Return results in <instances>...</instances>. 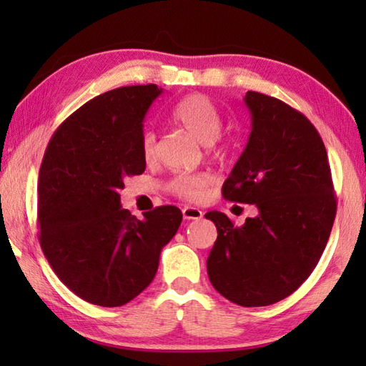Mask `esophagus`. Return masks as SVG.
Returning <instances> with one entry per match:
<instances>
[{
    "mask_svg": "<svg viewBox=\"0 0 366 366\" xmlns=\"http://www.w3.org/2000/svg\"><path fill=\"white\" fill-rule=\"evenodd\" d=\"M182 214H184V219H200L203 216V212L194 207H184Z\"/></svg>",
    "mask_w": 366,
    "mask_h": 366,
    "instance_id": "1",
    "label": "esophagus"
}]
</instances>
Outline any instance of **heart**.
Here are the masks:
<instances>
[{"instance_id":"obj_1","label":"heart","mask_w":366,"mask_h":366,"mask_svg":"<svg viewBox=\"0 0 366 366\" xmlns=\"http://www.w3.org/2000/svg\"><path fill=\"white\" fill-rule=\"evenodd\" d=\"M171 119L177 126L185 129L192 137L200 144L208 145V150L214 154H221L222 148L216 147V139L221 134L222 121L214 108V104L203 95H187L171 111ZM142 157L147 163L157 159V135L148 131L142 137ZM213 184V176L209 172H189L171 179L169 190L179 198L189 202H202L205 198L209 185Z\"/></svg>"}]
</instances>
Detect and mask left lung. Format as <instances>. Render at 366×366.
Segmentation results:
<instances>
[{
  "label": "left lung",
  "mask_w": 366,
  "mask_h": 366,
  "mask_svg": "<svg viewBox=\"0 0 366 366\" xmlns=\"http://www.w3.org/2000/svg\"><path fill=\"white\" fill-rule=\"evenodd\" d=\"M252 132L222 184L229 202L258 208L234 226L224 213L205 214L218 229L207 259L213 287L240 307H264L299 289L318 264L336 218L323 140L300 111L247 92Z\"/></svg>",
  "instance_id": "obj_1"
}]
</instances>
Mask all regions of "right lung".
<instances>
[{
	"label": "right lung",
	"mask_w": 366,
	"mask_h": 366,
	"mask_svg": "<svg viewBox=\"0 0 366 366\" xmlns=\"http://www.w3.org/2000/svg\"><path fill=\"white\" fill-rule=\"evenodd\" d=\"M163 89L119 86L95 97L53 134L39 174V240L49 266L85 302L121 307L153 281L182 221L164 205L137 219L124 181L145 171L144 119Z\"/></svg>",
	"instance_id": "add662e5"
}]
</instances>
